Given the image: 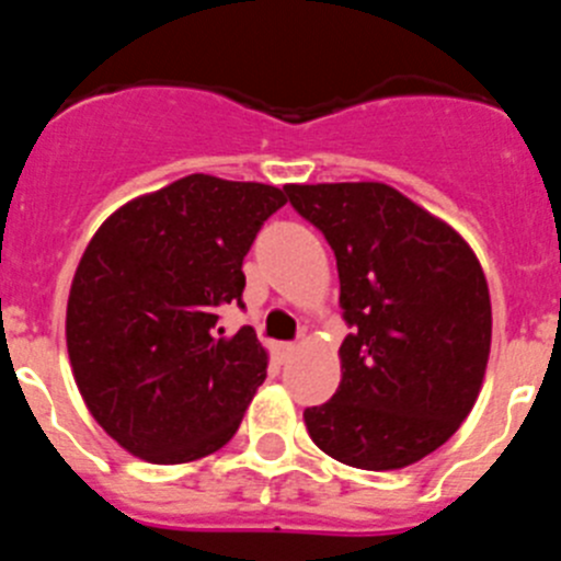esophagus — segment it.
Masks as SVG:
<instances>
[{"mask_svg": "<svg viewBox=\"0 0 561 561\" xmlns=\"http://www.w3.org/2000/svg\"><path fill=\"white\" fill-rule=\"evenodd\" d=\"M297 354V345L295 342H280V345H277V356H280V359H291V356Z\"/></svg>", "mask_w": 561, "mask_h": 561, "instance_id": "34e87169", "label": "esophagus"}]
</instances>
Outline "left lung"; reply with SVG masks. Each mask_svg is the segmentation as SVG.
<instances>
[{"mask_svg": "<svg viewBox=\"0 0 561 561\" xmlns=\"http://www.w3.org/2000/svg\"><path fill=\"white\" fill-rule=\"evenodd\" d=\"M323 232L351 334L331 401L304 413L340 463L404 469L447 444L478 401L492 348V300L472 247L385 182L286 185Z\"/></svg>", "mask_w": 561, "mask_h": 561, "instance_id": "8db88e82", "label": "left lung"}]
</instances>
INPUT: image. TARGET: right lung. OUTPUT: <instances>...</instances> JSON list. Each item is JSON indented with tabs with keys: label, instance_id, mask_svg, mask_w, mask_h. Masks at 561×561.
Instances as JSON below:
<instances>
[{
	"label": "right lung",
	"instance_id": "1",
	"mask_svg": "<svg viewBox=\"0 0 561 561\" xmlns=\"http://www.w3.org/2000/svg\"><path fill=\"white\" fill-rule=\"evenodd\" d=\"M286 193L191 173L114 210L67 300V351L92 419L148 463H187L236 435L270 354L244 325V255Z\"/></svg>",
	"mask_w": 561,
	"mask_h": 561
}]
</instances>
